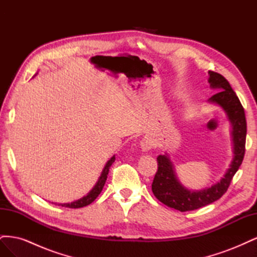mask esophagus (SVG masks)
<instances>
[{
  "mask_svg": "<svg viewBox=\"0 0 257 257\" xmlns=\"http://www.w3.org/2000/svg\"><path fill=\"white\" fill-rule=\"evenodd\" d=\"M152 147H153V144H152V142L150 141L149 138L143 139L142 143H141V148H142V151L143 152L150 151L152 149Z\"/></svg>",
  "mask_w": 257,
  "mask_h": 257,
  "instance_id": "obj_1",
  "label": "esophagus"
}]
</instances>
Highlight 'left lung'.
<instances>
[{
    "label": "left lung",
    "instance_id": "left-lung-1",
    "mask_svg": "<svg viewBox=\"0 0 257 257\" xmlns=\"http://www.w3.org/2000/svg\"><path fill=\"white\" fill-rule=\"evenodd\" d=\"M208 75L210 88L216 92L208 102L221 107L226 113L231 127L230 135L234 155L229 167L220 181L196 191L189 190L179 181L175 166L167 152L159 155L158 172L152 182V192L161 203L181 212L201 208L221 198L227 191L231 179L237 173L244 157L246 121L243 107L229 82L222 75L211 71L208 72Z\"/></svg>",
    "mask_w": 257,
    "mask_h": 257
}]
</instances>
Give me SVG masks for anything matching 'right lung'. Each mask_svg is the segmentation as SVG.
<instances>
[{
	"instance_id": "obj_1",
	"label": "right lung",
	"mask_w": 257,
	"mask_h": 257,
	"mask_svg": "<svg viewBox=\"0 0 257 257\" xmlns=\"http://www.w3.org/2000/svg\"><path fill=\"white\" fill-rule=\"evenodd\" d=\"M115 158L114 155L107 161L105 167L103 168V172L102 174H100L98 180L96 181L95 185L93 186L92 190L87 194V195H84L83 197H81L80 199L78 200H75L73 201V203H67V204H58L59 206H62V207H67V208H82V207H85L90 205L91 203H93L96 199V197L99 195L100 192H102L104 185H105V182L107 180V176H108V172H109V168L110 166L112 165V163L114 162Z\"/></svg>"
}]
</instances>
